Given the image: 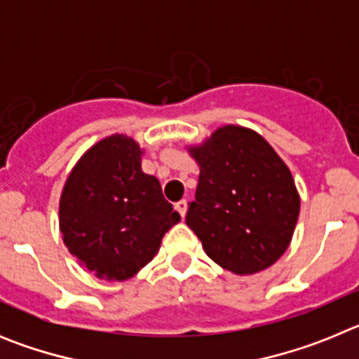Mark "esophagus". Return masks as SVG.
Here are the masks:
<instances>
[{
	"mask_svg": "<svg viewBox=\"0 0 359 359\" xmlns=\"http://www.w3.org/2000/svg\"><path fill=\"white\" fill-rule=\"evenodd\" d=\"M174 208H176V210L180 212V215H182V217H185V214H187V201H185V199H182V201H177L176 205H174Z\"/></svg>",
	"mask_w": 359,
	"mask_h": 359,
	"instance_id": "esophagus-1",
	"label": "esophagus"
}]
</instances>
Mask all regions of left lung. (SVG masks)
<instances>
[{"label": "left lung", "mask_w": 359, "mask_h": 359, "mask_svg": "<svg viewBox=\"0 0 359 359\" xmlns=\"http://www.w3.org/2000/svg\"><path fill=\"white\" fill-rule=\"evenodd\" d=\"M196 199L185 223L215 264L253 275L284 255L300 214L291 170L253 129L228 123L199 145Z\"/></svg>", "instance_id": "left-lung-1"}]
</instances>
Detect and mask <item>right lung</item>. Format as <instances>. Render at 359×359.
Segmentation results:
<instances>
[{"instance_id": "1", "label": "right lung", "mask_w": 359, "mask_h": 359, "mask_svg": "<svg viewBox=\"0 0 359 359\" xmlns=\"http://www.w3.org/2000/svg\"><path fill=\"white\" fill-rule=\"evenodd\" d=\"M142 154L131 136H106L82 154L62 189V241L98 278L135 277L182 219L163 198L160 182L142 170Z\"/></svg>"}]
</instances>
